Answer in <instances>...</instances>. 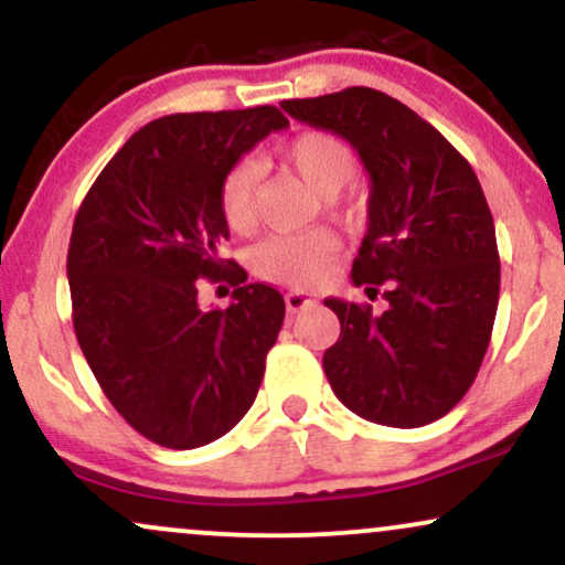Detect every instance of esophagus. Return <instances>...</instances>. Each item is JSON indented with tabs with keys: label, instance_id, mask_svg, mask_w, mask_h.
Instances as JSON below:
<instances>
[{
	"label": "esophagus",
	"instance_id": "1",
	"mask_svg": "<svg viewBox=\"0 0 565 565\" xmlns=\"http://www.w3.org/2000/svg\"><path fill=\"white\" fill-rule=\"evenodd\" d=\"M284 302H287V308L291 310V313H297V310L316 305V295H310V291H305V289H287Z\"/></svg>",
	"mask_w": 565,
	"mask_h": 565
}]
</instances>
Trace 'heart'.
Returning <instances> with one entry per match:
<instances>
[{
    "label": "heart",
    "instance_id": "heart-1",
    "mask_svg": "<svg viewBox=\"0 0 565 565\" xmlns=\"http://www.w3.org/2000/svg\"><path fill=\"white\" fill-rule=\"evenodd\" d=\"M281 159L321 196H334L355 174V157L345 140L329 132H302L281 148ZM257 164L244 159L225 172L220 183V212L233 233L255 225ZM337 252L329 233H297V236L263 238L249 249L252 274L276 284H313L327 274Z\"/></svg>",
    "mask_w": 565,
    "mask_h": 565
}]
</instances>
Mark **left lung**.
Listing matches in <instances>:
<instances>
[{
	"label": "left lung",
	"mask_w": 565,
	"mask_h": 565,
	"mask_svg": "<svg viewBox=\"0 0 565 565\" xmlns=\"http://www.w3.org/2000/svg\"><path fill=\"white\" fill-rule=\"evenodd\" d=\"M291 119L345 138L364 161L369 228L353 260L372 305L323 300L340 340L323 372L350 412L423 427L470 391L499 302L494 220L468 159L436 127L372 87L284 100Z\"/></svg>",
	"instance_id": "8db88e82"
}]
</instances>
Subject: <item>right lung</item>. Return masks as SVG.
<instances>
[{"label": "right lung", "mask_w": 565, "mask_h": 565, "mask_svg": "<svg viewBox=\"0 0 565 565\" xmlns=\"http://www.w3.org/2000/svg\"><path fill=\"white\" fill-rule=\"evenodd\" d=\"M289 119L276 106L172 114L129 138L76 212L68 287L79 348L116 412L167 449H196L255 404L284 297L223 260L225 172ZM231 280L223 311L198 278Z\"/></svg>", "instance_id": "1"}]
</instances>
